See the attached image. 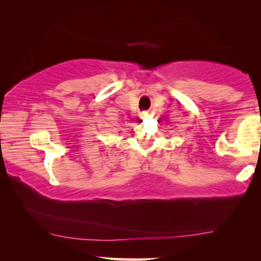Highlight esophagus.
<instances>
[{"mask_svg":"<svg viewBox=\"0 0 261 261\" xmlns=\"http://www.w3.org/2000/svg\"><path fill=\"white\" fill-rule=\"evenodd\" d=\"M149 115H151V112H148V110L147 112L141 113V116H142V118H147V116H149Z\"/></svg>","mask_w":261,"mask_h":261,"instance_id":"esophagus-1","label":"esophagus"}]
</instances>
